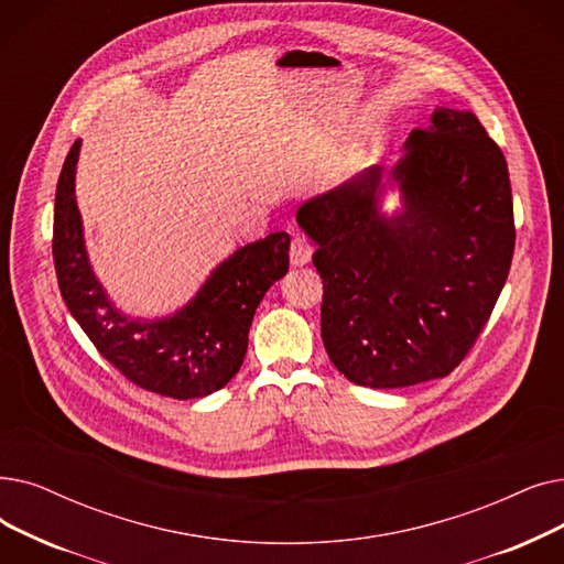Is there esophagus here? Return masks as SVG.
Listing matches in <instances>:
<instances>
[{
  "label": "esophagus",
  "mask_w": 564,
  "mask_h": 564,
  "mask_svg": "<svg viewBox=\"0 0 564 564\" xmlns=\"http://www.w3.org/2000/svg\"><path fill=\"white\" fill-rule=\"evenodd\" d=\"M313 256V247L311 241L304 237V235H295L292 237V243H290V262L295 267H302L311 260Z\"/></svg>",
  "instance_id": "obj_1"
}]
</instances>
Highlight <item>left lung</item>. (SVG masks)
<instances>
[{"label": "left lung", "instance_id": "left-lung-1", "mask_svg": "<svg viewBox=\"0 0 564 564\" xmlns=\"http://www.w3.org/2000/svg\"><path fill=\"white\" fill-rule=\"evenodd\" d=\"M387 183L404 207L379 212ZM323 279L321 332L350 382L397 389L445 378L470 352L513 256L507 161L468 110L435 108L384 177L361 170L297 209Z\"/></svg>", "mask_w": 564, "mask_h": 564}]
</instances>
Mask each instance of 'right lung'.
Here are the masks:
<instances>
[{"mask_svg":"<svg viewBox=\"0 0 564 564\" xmlns=\"http://www.w3.org/2000/svg\"><path fill=\"white\" fill-rule=\"evenodd\" d=\"M80 140L73 142L55 193L53 258L62 297L83 332L133 384L170 399H203L226 387L249 348L264 292L288 272V232H272L218 264L195 297L159 321L129 317L96 281L76 205Z\"/></svg>","mask_w":564,"mask_h":564,"instance_id":"obj_1","label":"right lung"}]
</instances>
